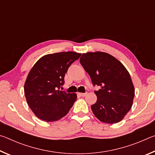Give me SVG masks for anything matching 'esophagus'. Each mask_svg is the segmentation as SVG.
Returning a JSON list of instances; mask_svg holds the SVG:
<instances>
[{
  "instance_id": "34e87169",
  "label": "esophagus",
  "mask_w": 155,
  "mask_h": 155,
  "mask_svg": "<svg viewBox=\"0 0 155 155\" xmlns=\"http://www.w3.org/2000/svg\"><path fill=\"white\" fill-rule=\"evenodd\" d=\"M78 95H79L80 96H82V97H84V96H86V93H78Z\"/></svg>"
}]
</instances>
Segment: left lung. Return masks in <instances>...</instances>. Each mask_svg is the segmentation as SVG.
Wrapping results in <instances>:
<instances>
[{"label": "left lung", "mask_w": 155, "mask_h": 155, "mask_svg": "<svg viewBox=\"0 0 155 155\" xmlns=\"http://www.w3.org/2000/svg\"><path fill=\"white\" fill-rule=\"evenodd\" d=\"M80 63L93 85L101 87L94 91L97 101L91 106L94 115L108 124L121 121L131 109L135 96L129 72L119 60L103 52L83 53Z\"/></svg>", "instance_id": "8db88e82"}]
</instances>
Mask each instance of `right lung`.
Segmentation results:
<instances>
[{
  "instance_id": "obj_1",
  "label": "right lung",
  "mask_w": 155,
  "mask_h": 155,
  "mask_svg": "<svg viewBox=\"0 0 155 155\" xmlns=\"http://www.w3.org/2000/svg\"><path fill=\"white\" fill-rule=\"evenodd\" d=\"M81 53L68 51L44 55L31 68L25 83V95L28 106L38 118L54 122L69 112L77 94L59 90L65 74Z\"/></svg>"
}]
</instances>
